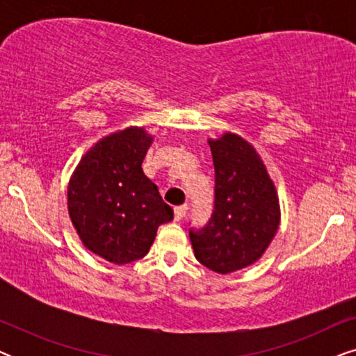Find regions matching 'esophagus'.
I'll return each instance as SVG.
<instances>
[{
  "label": "esophagus",
  "mask_w": 356,
  "mask_h": 356,
  "mask_svg": "<svg viewBox=\"0 0 356 356\" xmlns=\"http://www.w3.org/2000/svg\"><path fill=\"white\" fill-rule=\"evenodd\" d=\"M186 211H188V204H183V206H177L173 209V213H175V220L179 222L181 218L186 216Z\"/></svg>",
  "instance_id": "obj_1"
}]
</instances>
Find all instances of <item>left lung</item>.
I'll list each match as a JSON object with an SVG mask.
<instances>
[{"mask_svg":"<svg viewBox=\"0 0 356 356\" xmlns=\"http://www.w3.org/2000/svg\"><path fill=\"white\" fill-rule=\"evenodd\" d=\"M216 168V206L211 222L189 230L194 256L217 274L254 264L280 225V204L257 150L235 133L209 139Z\"/></svg>","mask_w":356,"mask_h":356,"instance_id":"obj_1","label":"left lung"}]
</instances>
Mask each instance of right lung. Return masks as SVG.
I'll return each mask as SVG.
<instances>
[{
    "label": "right lung",
    "instance_id": "obj_1",
    "mask_svg": "<svg viewBox=\"0 0 356 356\" xmlns=\"http://www.w3.org/2000/svg\"><path fill=\"white\" fill-rule=\"evenodd\" d=\"M152 140L139 126L105 136L82 155L67 184V212L82 245L111 264L144 257L157 228L173 218L143 172Z\"/></svg>",
    "mask_w": 356,
    "mask_h": 356
}]
</instances>
